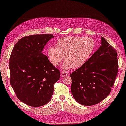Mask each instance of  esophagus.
I'll return each mask as SVG.
<instances>
[{
  "label": "esophagus",
  "mask_w": 126,
  "mask_h": 126,
  "mask_svg": "<svg viewBox=\"0 0 126 126\" xmlns=\"http://www.w3.org/2000/svg\"><path fill=\"white\" fill-rule=\"evenodd\" d=\"M68 75H69V73H67L66 71H62L61 73V77H65L66 76Z\"/></svg>",
  "instance_id": "34e87169"
}]
</instances>
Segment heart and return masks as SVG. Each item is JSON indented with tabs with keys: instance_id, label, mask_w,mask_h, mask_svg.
Segmentation results:
<instances>
[{
	"instance_id": "obj_1",
	"label": "heart",
	"mask_w": 126,
	"mask_h": 126,
	"mask_svg": "<svg viewBox=\"0 0 126 126\" xmlns=\"http://www.w3.org/2000/svg\"><path fill=\"white\" fill-rule=\"evenodd\" d=\"M55 47H50L47 50L49 60L54 66L60 65L64 59L66 62L62 69L68 70L83 65L92 56L96 48L95 40L89 37L66 36L58 39Z\"/></svg>"
}]
</instances>
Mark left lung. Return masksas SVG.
Listing matches in <instances>:
<instances>
[{"mask_svg": "<svg viewBox=\"0 0 126 126\" xmlns=\"http://www.w3.org/2000/svg\"><path fill=\"white\" fill-rule=\"evenodd\" d=\"M116 51L101 37V45L83 65L70 74L71 90L84 106L100 103L110 94L118 72Z\"/></svg>", "mask_w": 126, "mask_h": 126, "instance_id": "left-lung-1", "label": "left lung"}]
</instances>
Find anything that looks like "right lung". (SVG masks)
Returning <instances> with one entry per match:
<instances>
[{
  "label": "right lung",
  "mask_w": 126,
  "mask_h": 126,
  "mask_svg": "<svg viewBox=\"0 0 126 126\" xmlns=\"http://www.w3.org/2000/svg\"><path fill=\"white\" fill-rule=\"evenodd\" d=\"M52 38L50 34L26 36L19 40L12 51L10 84L19 100L28 106L46 104L51 98L53 84L60 78V70L42 53Z\"/></svg>",
  "instance_id": "add662e5"
}]
</instances>
